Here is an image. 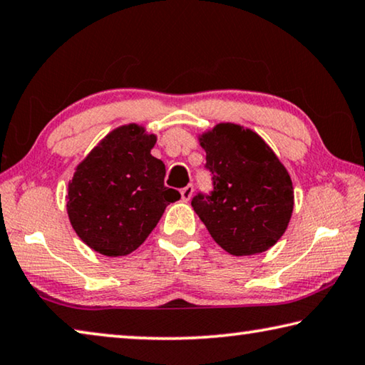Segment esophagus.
<instances>
[{
	"label": "esophagus",
	"instance_id": "1",
	"mask_svg": "<svg viewBox=\"0 0 365 365\" xmlns=\"http://www.w3.org/2000/svg\"><path fill=\"white\" fill-rule=\"evenodd\" d=\"M192 194H194V186H192V184H187L186 187L181 189V199L182 200H189L190 197H192Z\"/></svg>",
	"mask_w": 365,
	"mask_h": 365
}]
</instances>
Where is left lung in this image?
<instances>
[{
    "label": "left lung",
    "instance_id": "obj_1",
    "mask_svg": "<svg viewBox=\"0 0 365 365\" xmlns=\"http://www.w3.org/2000/svg\"><path fill=\"white\" fill-rule=\"evenodd\" d=\"M213 190L197 194L194 212L231 255L265 252L284 235L294 207L289 173L254 130L220 123L199 137Z\"/></svg>",
    "mask_w": 365,
    "mask_h": 365
}]
</instances>
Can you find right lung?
I'll list each match as a JSON object with an SVG mask.
<instances>
[{
    "label": "right lung",
    "instance_id": "add662e5",
    "mask_svg": "<svg viewBox=\"0 0 365 365\" xmlns=\"http://www.w3.org/2000/svg\"><path fill=\"white\" fill-rule=\"evenodd\" d=\"M157 135L139 124L119 126L77 165L68 215L83 242L106 257L128 255L181 194L165 186V163L152 157Z\"/></svg>",
    "mask_w": 365,
    "mask_h": 365
}]
</instances>
